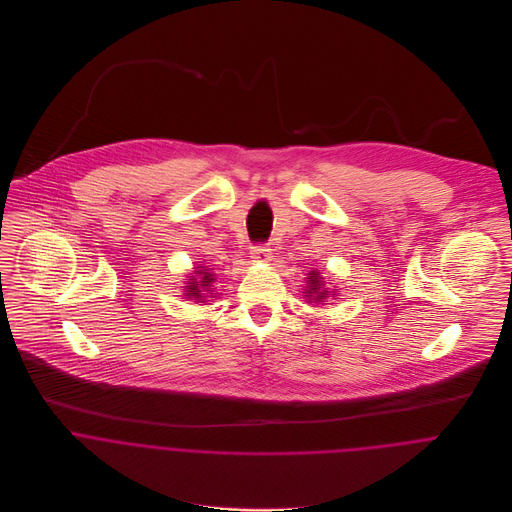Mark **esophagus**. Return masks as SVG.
<instances>
[{
    "instance_id": "34e87169",
    "label": "esophagus",
    "mask_w": 512,
    "mask_h": 512,
    "mask_svg": "<svg viewBox=\"0 0 512 512\" xmlns=\"http://www.w3.org/2000/svg\"><path fill=\"white\" fill-rule=\"evenodd\" d=\"M250 254H252V258L258 260V262H268V260L272 258V248L266 246V244H256V246H252Z\"/></svg>"
}]
</instances>
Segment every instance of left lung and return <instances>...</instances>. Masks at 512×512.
<instances>
[{
  "label": "left lung",
  "mask_w": 512,
  "mask_h": 512,
  "mask_svg": "<svg viewBox=\"0 0 512 512\" xmlns=\"http://www.w3.org/2000/svg\"><path fill=\"white\" fill-rule=\"evenodd\" d=\"M303 293H307L305 297H307L309 301H315V303H321V301H325L327 297H335V295H337V293L331 292V290L327 288V282L323 280V274L317 272V270L309 272L307 290Z\"/></svg>",
  "instance_id": "8db88e82"
}]
</instances>
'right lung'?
<instances>
[{
  "label": "right lung",
  "instance_id": "right-lung-1",
  "mask_svg": "<svg viewBox=\"0 0 512 512\" xmlns=\"http://www.w3.org/2000/svg\"><path fill=\"white\" fill-rule=\"evenodd\" d=\"M215 274L207 268V266H197L195 274L189 276V282L185 286V295L187 299H195L197 303H205L207 297H211L209 293H213V284H215Z\"/></svg>",
  "mask_w": 512,
  "mask_h": 512
}]
</instances>
